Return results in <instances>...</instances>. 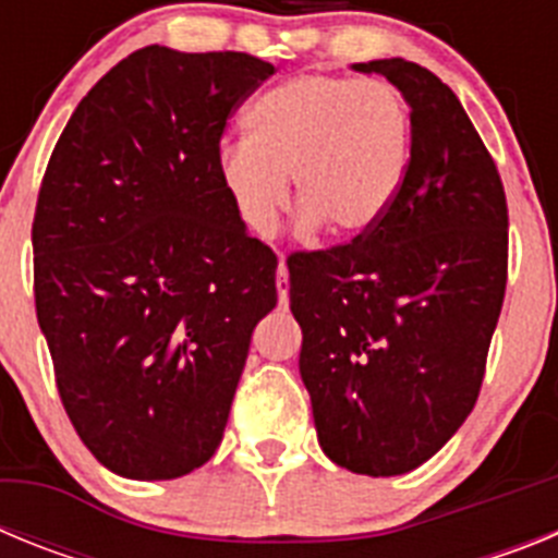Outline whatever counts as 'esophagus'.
I'll use <instances>...</instances> for the list:
<instances>
[{"mask_svg": "<svg viewBox=\"0 0 558 558\" xmlns=\"http://www.w3.org/2000/svg\"><path fill=\"white\" fill-rule=\"evenodd\" d=\"M276 293H279V304H282V307H288L290 282H288V265H284L282 256H279V270H276Z\"/></svg>", "mask_w": 558, "mask_h": 558, "instance_id": "esophagus-1", "label": "esophagus"}]
</instances>
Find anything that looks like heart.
<instances>
[{
	"mask_svg": "<svg viewBox=\"0 0 558 558\" xmlns=\"http://www.w3.org/2000/svg\"><path fill=\"white\" fill-rule=\"evenodd\" d=\"M248 140L218 150L236 218L270 234L293 190L295 211L329 240L368 234L397 201L411 161V113L386 81L295 75L251 102Z\"/></svg>",
	"mask_w": 558,
	"mask_h": 558,
	"instance_id": "obj_1",
	"label": "heart"
}]
</instances>
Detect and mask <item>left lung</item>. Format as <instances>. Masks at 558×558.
<instances>
[{
	"label": "left lung",
	"instance_id": "8db88e82",
	"mask_svg": "<svg viewBox=\"0 0 558 558\" xmlns=\"http://www.w3.org/2000/svg\"><path fill=\"white\" fill-rule=\"evenodd\" d=\"M411 106V161L368 234L288 256L299 372L318 445L372 477L416 470L481 393L509 276V206L447 83L402 58L354 63Z\"/></svg>",
	"mask_w": 558,
	"mask_h": 558
}]
</instances>
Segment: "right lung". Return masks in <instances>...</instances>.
Here are the masks:
<instances>
[{"label":"right lung","mask_w":558,"mask_h":558,"mask_svg":"<svg viewBox=\"0 0 558 558\" xmlns=\"http://www.w3.org/2000/svg\"><path fill=\"white\" fill-rule=\"evenodd\" d=\"M274 63L150 44L92 86L49 156L33 290L83 445L131 481L215 456L276 307V254L218 179L226 120Z\"/></svg>","instance_id":"1"}]
</instances>
